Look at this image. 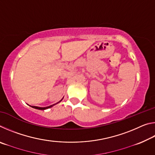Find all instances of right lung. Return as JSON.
I'll use <instances>...</instances> for the list:
<instances>
[{
	"mask_svg": "<svg viewBox=\"0 0 155 155\" xmlns=\"http://www.w3.org/2000/svg\"><path fill=\"white\" fill-rule=\"evenodd\" d=\"M62 101V99L61 100V101H60L59 102H61ZM57 104V103H56ZM54 104H52V105H51V106H48V107H35V106H31V107H33V108H34V109H40V110H45V109H49V108H51V107H52V106L53 105H54Z\"/></svg>",
	"mask_w": 155,
	"mask_h": 155,
	"instance_id": "obj_1",
	"label": "right lung"
}]
</instances>
